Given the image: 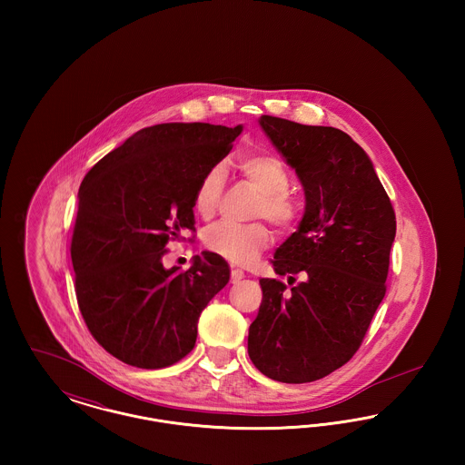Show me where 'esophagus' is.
Returning <instances> with one entry per match:
<instances>
[{"instance_id":"34e87169","label":"esophagus","mask_w":465,"mask_h":465,"mask_svg":"<svg viewBox=\"0 0 465 465\" xmlns=\"http://www.w3.org/2000/svg\"><path fill=\"white\" fill-rule=\"evenodd\" d=\"M242 279V270H241V268H232V272H230V282H232V284H237V282H241Z\"/></svg>"}]
</instances>
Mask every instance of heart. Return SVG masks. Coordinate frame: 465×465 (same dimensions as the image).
<instances>
[{"label":"heart","mask_w":465,"mask_h":465,"mask_svg":"<svg viewBox=\"0 0 465 465\" xmlns=\"http://www.w3.org/2000/svg\"><path fill=\"white\" fill-rule=\"evenodd\" d=\"M237 169L243 179L260 192L252 207V218H265L279 232H291L302 220V203L289 192L288 167L279 156L247 152L237 156ZM224 190L222 165L209 167L193 192V209L203 220H211ZM272 242V232L263 222L235 224L218 223L205 230L203 245L237 265H249Z\"/></svg>","instance_id":"obj_1"}]
</instances>
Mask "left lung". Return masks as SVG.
<instances>
[{
    "instance_id": "8db88e82",
    "label": "left lung",
    "mask_w": 465,
    "mask_h": 465,
    "mask_svg": "<svg viewBox=\"0 0 465 465\" xmlns=\"http://www.w3.org/2000/svg\"><path fill=\"white\" fill-rule=\"evenodd\" d=\"M260 124L305 188V214L272 260L289 282L262 279L247 352L263 375L307 383L359 351L387 291L396 213L364 150L334 127L262 114Z\"/></svg>"
}]
</instances>
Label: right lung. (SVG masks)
I'll use <instances>...</instances> for the list:
<instances>
[{"label":"right lung","instance_id":"obj_1","mask_svg":"<svg viewBox=\"0 0 465 465\" xmlns=\"http://www.w3.org/2000/svg\"><path fill=\"white\" fill-rule=\"evenodd\" d=\"M242 133L158 124L134 134L84 177L71 237L78 309L94 340L143 370L176 364L197 341L202 310L230 279L220 254L165 270L167 243L195 232L193 192Z\"/></svg>","mask_w":465,"mask_h":465}]
</instances>
